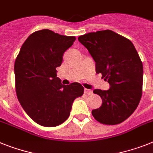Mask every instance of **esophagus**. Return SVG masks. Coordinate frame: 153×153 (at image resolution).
<instances>
[{"mask_svg":"<svg viewBox=\"0 0 153 153\" xmlns=\"http://www.w3.org/2000/svg\"><path fill=\"white\" fill-rule=\"evenodd\" d=\"M84 91H85V93L87 95H91L92 93V90H90V89H88V88H85Z\"/></svg>","mask_w":153,"mask_h":153,"instance_id":"esophagus-1","label":"esophagus"}]
</instances>
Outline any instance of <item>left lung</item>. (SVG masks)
Here are the masks:
<instances>
[{
    "mask_svg": "<svg viewBox=\"0 0 153 153\" xmlns=\"http://www.w3.org/2000/svg\"><path fill=\"white\" fill-rule=\"evenodd\" d=\"M96 62V72L110 85L108 90L94 89L102 105L92 110L101 124L115 125L128 119L136 110L142 94L143 66L130 40L113 31H97L80 36Z\"/></svg>",
    "mask_w": 153,
    "mask_h": 153,
    "instance_id": "8db88e82",
    "label": "left lung"
}]
</instances>
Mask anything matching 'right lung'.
<instances>
[{"label":"right lung","mask_w":153,"mask_h":153,"mask_svg":"<svg viewBox=\"0 0 153 153\" xmlns=\"http://www.w3.org/2000/svg\"><path fill=\"white\" fill-rule=\"evenodd\" d=\"M75 39L50 29L36 31L24 42L15 59L18 100L29 117L41 126L56 127L65 122L74 100L83 95L80 83L65 85L57 77L56 68Z\"/></svg>","instance_id":"right-lung-1"}]
</instances>
